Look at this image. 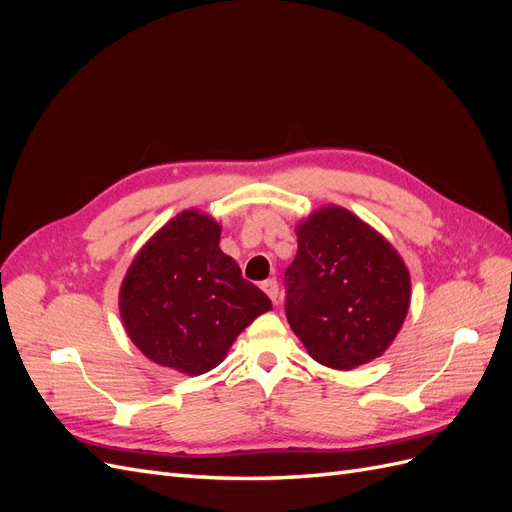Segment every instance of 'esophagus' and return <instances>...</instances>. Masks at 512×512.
<instances>
[{"label": "esophagus", "mask_w": 512, "mask_h": 512, "mask_svg": "<svg viewBox=\"0 0 512 512\" xmlns=\"http://www.w3.org/2000/svg\"><path fill=\"white\" fill-rule=\"evenodd\" d=\"M262 290L267 292V297H269L273 303H277V294H280V286H277V282H275V280L262 282Z\"/></svg>", "instance_id": "1"}]
</instances>
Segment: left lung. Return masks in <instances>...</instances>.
<instances>
[{
    "instance_id": "1",
    "label": "left lung",
    "mask_w": 512,
    "mask_h": 512,
    "mask_svg": "<svg viewBox=\"0 0 512 512\" xmlns=\"http://www.w3.org/2000/svg\"><path fill=\"white\" fill-rule=\"evenodd\" d=\"M286 318L314 361L354 369L393 344L410 307V271L376 228L327 205L297 222Z\"/></svg>"
}]
</instances>
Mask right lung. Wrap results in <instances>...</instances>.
Segmentation results:
<instances>
[{"instance_id":"add662e5","label":"right lung","mask_w":512,"mask_h":512,"mask_svg":"<svg viewBox=\"0 0 512 512\" xmlns=\"http://www.w3.org/2000/svg\"><path fill=\"white\" fill-rule=\"evenodd\" d=\"M220 232L209 213H177L138 250L119 288L132 344L185 376L218 367L239 333L271 309L267 294L220 250Z\"/></svg>"}]
</instances>
